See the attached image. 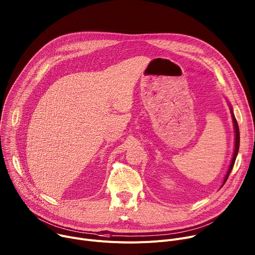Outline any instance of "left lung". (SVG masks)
Wrapping results in <instances>:
<instances>
[{
  "mask_svg": "<svg viewBox=\"0 0 255 255\" xmlns=\"http://www.w3.org/2000/svg\"><path fill=\"white\" fill-rule=\"evenodd\" d=\"M229 106H230V111H231V116H232V121H233V126H234V132H235V140H234V152H233V157L231 159V163H230V166L228 168V171L227 173H226L225 177H224V180H223V183L221 185V187L225 184V182L227 181L228 177H229V174L231 173V170L232 168L234 166V163H235V160H236V157H237V154H238V151H239V144H240V133H239V128H238V124H237V121L234 117V113H233V108L231 106V104L229 103Z\"/></svg>",
  "mask_w": 255,
  "mask_h": 255,
  "instance_id": "obj_1",
  "label": "left lung"
}]
</instances>
